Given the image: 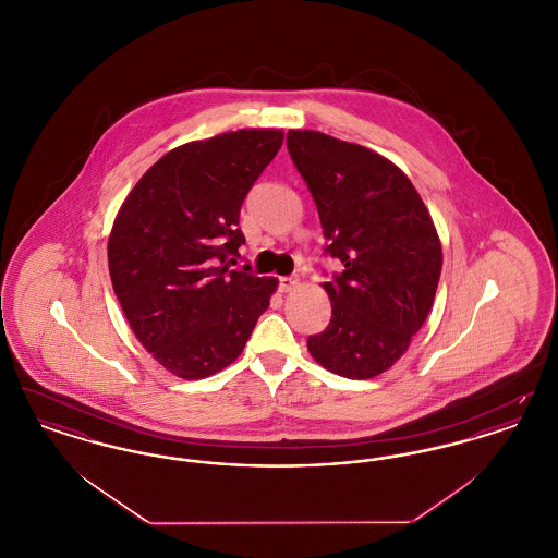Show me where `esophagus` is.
I'll list each match as a JSON object with an SVG mask.
<instances>
[{"instance_id":"esophagus-1","label":"esophagus","mask_w":558,"mask_h":558,"mask_svg":"<svg viewBox=\"0 0 558 558\" xmlns=\"http://www.w3.org/2000/svg\"><path fill=\"white\" fill-rule=\"evenodd\" d=\"M296 287H299V278H292V276L280 278V292H291L294 291Z\"/></svg>"}]
</instances>
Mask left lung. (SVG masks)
<instances>
[{
  "mask_svg": "<svg viewBox=\"0 0 558 558\" xmlns=\"http://www.w3.org/2000/svg\"><path fill=\"white\" fill-rule=\"evenodd\" d=\"M287 146L316 201L326 253L343 264L322 284L332 318L307 349L326 371L366 380L389 371L425 324L441 242L421 194L391 160L312 130H291Z\"/></svg>",
  "mask_w": 558,
  "mask_h": 558,
  "instance_id": "left-lung-1",
  "label": "left lung"
}]
</instances>
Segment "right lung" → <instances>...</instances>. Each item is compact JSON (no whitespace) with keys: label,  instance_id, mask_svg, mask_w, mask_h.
<instances>
[{"label":"right lung","instance_id":"add662e5","mask_svg":"<svg viewBox=\"0 0 558 558\" xmlns=\"http://www.w3.org/2000/svg\"><path fill=\"white\" fill-rule=\"evenodd\" d=\"M280 130L187 142L133 186L108 236V271L133 335L165 371L198 380L230 366L269 307L276 278L236 266L240 207Z\"/></svg>","mask_w":558,"mask_h":558}]
</instances>
